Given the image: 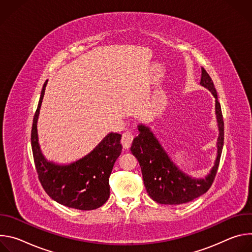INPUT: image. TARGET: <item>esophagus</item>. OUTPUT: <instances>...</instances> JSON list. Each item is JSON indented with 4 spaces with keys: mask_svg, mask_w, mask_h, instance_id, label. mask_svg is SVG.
I'll return each mask as SVG.
<instances>
[{
    "mask_svg": "<svg viewBox=\"0 0 252 252\" xmlns=\"http://www.w3.org/2000/svg\"><path fill=\"white\" fill-rule=\"evenodd\" d=\"M133 139V134L131 131H126L123 133V137H122V145L124 147V149L127 150L130 148L131 142Z\"/></svg>",
    "mask_w": 252,
    "mask_h": 252,
    "instance_id": "1",
    "label": "esophagus"
}]
</instances>
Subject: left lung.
Wrapping results in <instances>:
<instances>
[{"label":"left lung","mask_w":252,"mask_h":252,"mask_svg":"<svg viewBox=\"0 0 252 252\" xmlns=\"http://www.w3.org/2000/svg\"><path fill=\"white\" fill-rule=\"evenodd\" d=\"M200 85L206 88L215 98V115L220 131L217 158L204 178L191 177L179 169L151 128L142 124L137 126L139 133L133 138L130 151L139 162L143 184L149 195L158 203L182 204L199 197L209 189L218 172L223 148L224 125L217 90L203 67H201Z\"/></svg>","instance_id":"1"}]
</instances>
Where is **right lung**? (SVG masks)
Segmentation results:
<instances>
[{
	"instance_id": "right-lung-1",
	"label": "right lung",
	"mask_w": 252,
	"mask_h": 252,
	"mask_svg": "<svg viewBox=\"0 0 252 252\" xmlns=\"http://www.w3.org/2000/svg\"><path fill=\"white\" fill-rule=\"evenodd\" d=\"M48 81L45 82L32 127V150L40 182L55 201L67 207L93 210L110 197L109 178L122 153V134L107 133L84 158L68 163L49 161L43 155L38 137V119Z\"/></svg>"
}]
</instances>
